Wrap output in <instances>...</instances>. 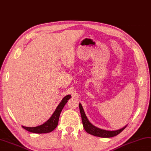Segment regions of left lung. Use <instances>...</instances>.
<instances>
[{
	"label": "left lung",
	"mask_w": 151,
	"mask_h": 151,
	"mask_svg": "<svg viewBox=\"0 0 151 151\" xmlns=\"http://www.w3.org/2000/svg\"><path fill=\"white\" fill-rule=\"evenodd\" d=\"M79 108H80V111L81 114V117H82L83 128L88 133H89L92 135H94V136L102 137V138L113 137L116 136V135L119 134L121 132H122V131L124 129L126 128V127L127 126H126L121 129H118V130H115V131H108V130L98 128V127L94 126L93 124H92L89 122V121H88L86 114L84 112L83 107L80 103L79 104Z\"/></svg>",
	"instance_id": "1"
}]
</instances>
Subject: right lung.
Segmentation results:
<instances>
[{
  "label": "right lung",
  "instance_id": "obj_1",
  "mask_svg": "<svg viewBox=\"0 0 151 151\" xmlns=\"http://www.w3.org/2000/svg\"><path fill=\"white\" fill-rule=\"evenodd\" d=\"M71 98V95H67L66 96H65L62 99L59 105L57 106V109L51 116V117L44 124L36 127H25L22 126V127L27 131H29V132L34 133H46L51 132V131L56 128V127L58 125V122H59V119L61 111L63 110L64 105L68 102V100H69V99H70Z\"/></svg>",
  "mask_w": 151,
  "mask_h": 151
}]
</instances>
